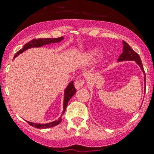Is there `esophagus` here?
<instances>
[{
  "label": "esophagus",
  "instance_id": "34e87169",
  "mask_svg": "<svg viewBox=\"0 0 154 154\" xmlns=\"http://www.w3.org/2000/svg\"><path fill=\"white\" fill-rule=\"evenodd\" d=\"M84 83H85L84 79L77 78V79H76L75 82H74V86H75L77 89H78V88L83 87V85H84Z\"/></svg>",
  "mask_w": 154,
  "mask_h": 154
}]
</instances>
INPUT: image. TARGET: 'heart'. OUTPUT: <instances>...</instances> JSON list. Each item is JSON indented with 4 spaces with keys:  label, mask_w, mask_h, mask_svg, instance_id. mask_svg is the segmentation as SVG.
<instances>
[{
    "label": "heart",
    "mask_w": 154,
    "mask_h": 154,
    "mask_svg": "<svg viewBox=\"0 0 154 154\" xmlns=\"http://www.w3.org/2000/svg\"><path fill=\"white\" fill-rule=\"evenodd\" d=\"M100 54V52L98 51V50H94V51H91L88 55H89L91 57H97V56H99Z\"/></svg>",
    "instance_id": "obj_1"
}]
</instances>
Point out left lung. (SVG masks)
I'll list each match as a JSON object with an SVG mask.
<instances>
[{
	"label": "left lung",
	"instance_id": "obj_1",
	"mask_svg": "<svg viewBox=\"0 0 154 154\" xmlns=\"http://www.w3.org/2000/svg\"><path fill=\"white\" fill-rule=\"evenodd\" d=\"M123 52H122V54L119 56L118 60H119V61H125V60H133V61H136V63L139 64V66H140L142 71L144 73V70L143 66H142V61H141L140 57H139V54L136 52H135L125 41H123ZM144 76H145V74H144ZM144 80H145V77H144Z\"/></svg>",
	"mask_w": 154,
	"mask_h": 154
}]
</instances>
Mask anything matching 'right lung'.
Listing matches in <instances>:
<instances>
[{"label": "right lung", "instance_id": "obj_1", "mask_svg": "<svg viewBox=\"0 0 154 154\" xmlns=\"http://www.w3.org/2000/svg\"><path fill=\"white\" fill-rule=\"evenodd\" d=\"M63 39V37H60V38H34V39L31 40L29 42H27V44H25L24 45V47L22 48V49L19 50L16 54H15L14 57H16L19 54H21L22 52H24V51H26L27 49L30 48H36V47H41V46L44 45H48L50 43H54V42H60ZM76 93V88L74 86V83L71 82L69 83L67 88H66V91H65V97H64V104H63V112L66 111V107H67L68 103L70 99L71 98L73 95ZM62 119L61 117L59 119L58 121H55V122H51V123L48 124H45V125H40V124H35V123H32V122H27L28 123V125L32 127H35V128L38 129H44V128H50V127H54V126H57V125L61 122Z\"/></svg>", "mask_w": 154, "mask_h": 154}]
</instances>
